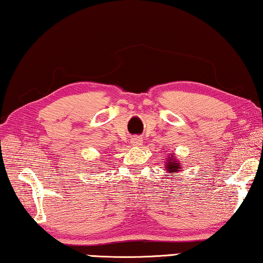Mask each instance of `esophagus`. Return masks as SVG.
Segmentation results:
<instances>
[{
  "label": "esophagus",
  "mask_w": 263,
  "mask_h": 263,
  "mask_svg": "<svg viewBox=\"0 0 263 263\" xmlns=\"http://www.w3.org/2000/svg\"><path fill=\"white\" fill-rule=\"evenodd\" d=\"M132 144L133 145H135V146H139V145H141L142 143H143V140H142V137H140V136H134L132 139Z\"/></svg>",
  "instance_id": "esophagus-1"
}]
</instances>
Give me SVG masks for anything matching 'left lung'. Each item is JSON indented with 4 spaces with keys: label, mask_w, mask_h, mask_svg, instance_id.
<instances>
[{
    "label": "left lung",
    "mask_w": 263,
    "mask_h": 263,
    "mask_svg": "<svg viewBox=\"0 0 263 263\" xmlns=\"http://www.w3.org/2000/svg\"><path fill=\"white\" fill-rule=\"evenodd\" d=\"M173 156V155H172ZM166 171L167 173H177L178 170L180 168V165H179V163H177V159L173 158V157H168V159H166ZM171 177V176H170Z\"/></svg>",
    "instance_id": "8db88e82"
}]
</instances>
